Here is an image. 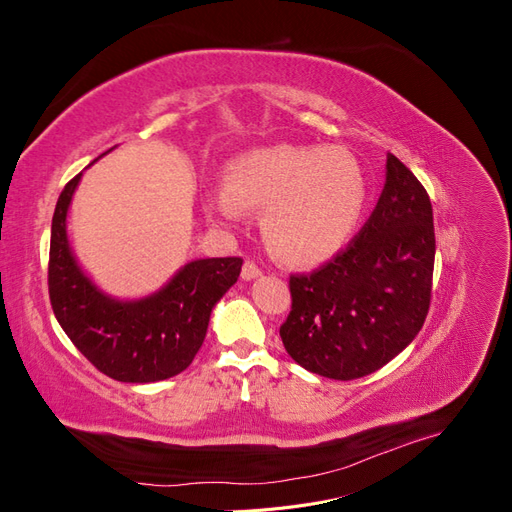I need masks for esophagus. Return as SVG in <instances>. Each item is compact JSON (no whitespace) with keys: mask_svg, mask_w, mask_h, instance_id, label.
Returning a JSON list of instances; mask_svg holds the SVG:
<instances>
[{"mask_svg":"<svg viewBox=\"0 0 512 512\" xmlns=\"http://www.w3.org/2000/svg\"><path fill=\"white\" fill-rule=\"evenodd\" d=\"M260 275V269L254 265L252 260H247L245 265H243V269H241V277L245 282H252V280H256V277Z\"/></svg>","mask_w":512,"mask_h":512,"instance_id":"esophagus-1","label":"esophagus"}]
</instances>
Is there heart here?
Masks as SVG:
<instances>
[{
	"label": "heart",
	"instance_id": "1",
	"mask_svg": "<svg viewBox=\"0 0 512 512\" xmlns=\"http://www.w3.org/2000/svg\"><path fill=\"white\" fill-rule=\"evenodd\" d=\"M367 205V177L342 147L277 145L245 153L230 168L228 190L213 196L226 220L245 207L267 209L262 235L286 265L309 267L333 258L354 237Z\"/></svg>",
	"mask_w": 512,
	"mask_h": 512
}]
</instances>
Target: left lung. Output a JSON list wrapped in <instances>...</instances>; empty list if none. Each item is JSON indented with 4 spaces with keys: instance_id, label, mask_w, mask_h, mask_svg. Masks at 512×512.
I'll use <instances>...</instances> for the list:
<instances>
[{
    "instance_id": "1",
    "label": "left lung",
    "mask_w": 512,
    "mask_h": 512,
    "mask_svg": "<svg viewBox=\"0 0 512 512\" xmlns=\"http://www.w3.org/2000/svg\"><path fill=\"white\" fill-rule=\"evenodd\" d=\"M436 235L425 188L395 156L374 213L329 265L292 275V312L280 335L312 374L354 380L389 363L423 329Z\"/></svg>"
}]
</instances>
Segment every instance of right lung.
<instances>
[{
	"label": "right lung",
	"mask_w": 512,
	"mask_h": 512,
	"mask_svg": "<svg viewBox=\"0 0 512 512\" xmlns=\"http://www.w3.org/2000/svg\"><path fill=\"white\" fill-rule=\"evenodd\" d=\"M81 177L66 185L53 213L49 294L55 318L108 378L130 384L173 378L190 367L203 346L213 307L235 286L243 260L196 258L156 292L138 299L113 297L81 267L70 247L68 211Z\"/></svg>",
	"instance_id": "obj_1"
}]
</instances>
